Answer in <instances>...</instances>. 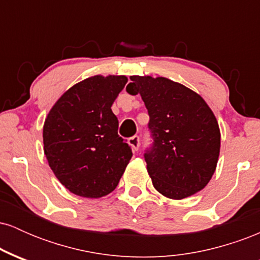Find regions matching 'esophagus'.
<instances>
[{"label":"esophagus","mask_w":260,"mask_h":260,"mask_svg":"<svg viewBox=\"0 0 260 260\" xmlns=\"http://www.w3.org/2000/svg\"><path fill=\"white\" fill-rule=\"evenodd\" d=\"M128 144H129V147L132 148L133 151H137L139 149V145H140V140H139V137L138 136H134L132 138L128 139Z\"/></svg>","instance_id":"1"}]
</instances>
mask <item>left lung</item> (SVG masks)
<instances>
[{
    "label": "left lung",
    "mask_w": 260,
    "mask_h": 260,
    "mask_svg": "<svg viewBox=\"0 0 260 260\" xmlns=\"http://www.w3.org/2000/svg\"><path fill=\"white\" fill-rule=\"evenodd\" d=\"M129 94H140L149 113L154 145L144 155L157 192L187 198L213 177L221 134L211 109L198 92L165 77L132 76Z\"/></svg>",
    "instance_id": "left-lung-1"
}]
</instances>
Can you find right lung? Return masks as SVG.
I'll list each match as a JSON object with an SVG mask.
<instances>
[{"label":"right lung","instance_id":"right-lung-1","mask_svg":"<svg viewBox=\"0 0 260 260\" xmlns=\"http://www.w3.org/2000/svg\"><path fill=\"white\" fill-rule=\"evenodd\" d=\"M127 82L126 76L89 77L66 90L45 118L47 162L73 194L107 196L129 164L132 150L118 136V120L111 110Z\"/></svg>","mask_w":260,"mask_h":260}]
</instances>
